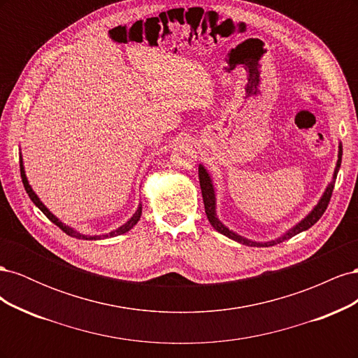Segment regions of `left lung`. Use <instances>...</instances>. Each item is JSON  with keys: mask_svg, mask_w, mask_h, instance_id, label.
<instances>
[{"mask_svg": "<svg viewBox=\"0 0 358 358\" xmlns=\"http://www.w3.org/2000/svg\"><path fill=\"white\" fill-rule=\"evenodd\" d=\"M341 162H342V143H339V154H338V162H336V169H334V173H333V179L331 182L327 185L326 191H324V194L321 196L320 201L317 203L315 208H313L305 218H303L300 222H297L294 227H291V229L288 231H285L282 236L276 237V239L273 241H267V242H255V241H251V239H246V237L237 234L236 231L230 230L229 227H225L220 218L218 215H216V196H215V187H213V180H212V176L209 175L208 169H206L203 164L199 166V179H200V188H201V196H203V203H204V212L206 215H208V220L210 222V225L213 227V229L227 236L230 237V239L239 242L242 245H246V246H257V248H267V246H273V245H278L280 242H284L287 239H291L292 236H296L301 231H306L308 229H310V227L315 224L322 213L326 212L327 206H329V201H330V197H331V192H333V188H334V182H336V176H338V171H339V167H341Z\"/></svg>", "mask_w": 358, "mask_h": 358, "instance_id": "8db88e82", "label": "left lung"}]
</instances>
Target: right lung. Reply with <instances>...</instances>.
I'll use <instances>...</instances> for the list:
<instances>
[{
  "label": "right lung",
  "instance_id": "1",
  "mask_svg": "<svg viewBox=\"0 0 358 358\" xmlns=\"http://www.w3.org/2000/svg\"><path fill=\"white\" fill-rule=\"evenodd\" d=\"M20 178H22V183H24V187H25V191H27V194L29 196V199L32 200V203H34V204L37 206V208H38L43 213H45L53 224L58 225L64 233L71 236V237H76V239H83V241H101V239H107V237H115V236H119V234H124V233L131 230L133 227L138 222L140 216H142V203H140L137 210L134 212V215L131 216V218H129L125 224H122L121 227H117L116 230H113V231H110V233H106V234H100V236L82 234V233H79L78 230H74V229H71V227H69V225H66L64 222H61V221L57 218V216L53 215V213L46 208V206L41 203V200L38 199L37 194H36L34 191H32V188H31V185H29V182H28V179H27V175H25V167H24L22 154H20Z\"/></svg>",
  "mask_w": 358,
  "mask_h": 358
}]
</instances>
